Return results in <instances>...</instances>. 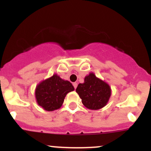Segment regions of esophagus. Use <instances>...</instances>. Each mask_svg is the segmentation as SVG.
Segmentation results:
<instances>
[{
	"label": "esophagus",
	"mask_w": 151,
	"mask_h": 151,
	"mask_svg": "<svg viewBox=\"0 0 151 151\" xmlns=\"http://www.w3.org/2000/svg\"><path fill=\"white\" fill-rule=\"evenodd\" d=\"M73 86H74V89H76V88H77V82L73 83Z\"/></svg>",
	"instance_id": "34e87169"
}]
</instances>
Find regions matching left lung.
Here are the masks:
<instances>
[{
    "instance_id": "left-lung-1",
    "label": "left lung",
    "mask_w": 151,
    "mask_h": 151,
    "mask_svg": "<svg viewBox=\"0 0 151 151\" xmlns=\"http://www.w3.org/2000/svg\"><path fill=\"white\" fill-rule=\"evenodd\" d=\"M76 91L85 107L91 110H99L109 102L111 94L110 86L91 72L84 78V82L79 84Z\"/></svg>"
}]
</instances>
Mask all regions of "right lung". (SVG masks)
Instances as JSON below:
<instances>
[{
	"instance_id": "right-lung-1",
	"label": "right lung",
	"mask_w": 151,
	"mask_h": 151,
	"mask_svg": "<svg viewBox=\"0 0 151 151\" xmlns=\"http://www.w3.org/2000/svg\"><path fill=\"white\" fill-rule=\"evenodd\" d=\"M74 90L72 83L55 74L36 86V101L44 110L52 111L62 106L66 95Z\"/></svg>"
}]
</instances>
